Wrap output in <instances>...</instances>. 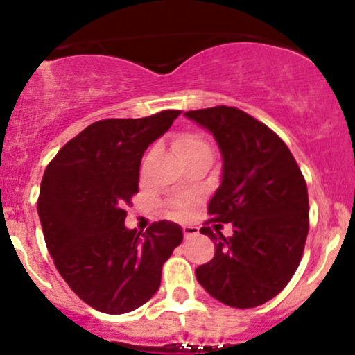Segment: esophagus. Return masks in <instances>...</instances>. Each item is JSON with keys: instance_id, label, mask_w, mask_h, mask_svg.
I'll use <instances>...</instances> for the list:
<instances>
[{"instance_id": "34e87169", "label": "esophagus", "mask_w": 355, "mask_h": 355, "mask_svg": "<svg viewBox=\"0 0 355 355\" xmlns=\"http://www.w3.org/2000/svg\"><path fill=\"white\" fill-rule=\"evenodd\" d=\"M195 235H198L197 227H193V225H185V227H183V237L190 239V237H195Z\"/></svg>"}]
</instances>
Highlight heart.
Instances as JSON below:
<instances>
[{
    "mask_svg": "<svg viewBox=\"0 0 355 355\" xmlns=\"http://www.w3.org/2000/svg\"><path fill=\"white\" fill-rule=\"evenodd\" d=\"M175 146H177L178 155L191 152V150L207 148V145L203 144L200 138L195 137V135H183V137H180L177 140V144H175ZM187 207H189V205H187V203H178V205L175 207V210H173L175 217H183V215L187 214Z\"/></svg>",
    "mask_w": 355,
    "mask_h": 355,
    "instance_id": "obj_1",
    "label": "heart"
}]
</instances>
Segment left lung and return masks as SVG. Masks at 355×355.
<instances>
[{
  "label": "left lung",
  "instance_id": "8db88e82",
  "mask_svg": "<svg viewBox=\"0 0 355 355\" xmlns=\"http://www.w3.org/2000/svg\"><path fill=\"white\" fill-rule=\"evenodd\" d=\"M209 130L222 153V178L209 202L210 222L232 223L200 232L215 243L195 277L214 299L250 309L274 299L299 267L309 234L307 185L291 150L254 116L234 107L187 112Z\"/></svg>",
  "mask_w": 355,
  "mask_h": 355
}]
</instances>
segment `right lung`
Returning a JSON list of instances; mask_svg holds the SVG:
<instances>
[{"mask_svg": "<svg viewBox=\"0 0 355 355\" xmlns=\"http://www.w3.org/2000/svg\"><path fill=\"white\" fill-rule=\"evenodd\" d=\"M178 115L165 110L96 121L44 170L38 215L48 252L71 291L103 313H126L148 302L160 287L162 267L182 243V227L168 220L145 234L125 227L141 157Z\"/></svg>", "mask_w": 355, "mask_h": 355, "instance_id": "add662e5", "label": "right lung"}]
</instances>
